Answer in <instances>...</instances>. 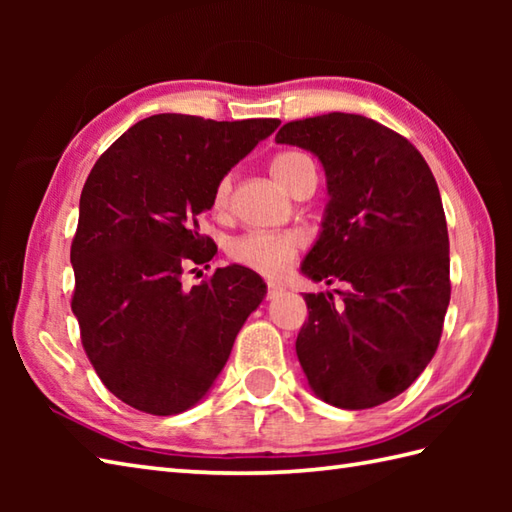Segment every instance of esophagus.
Segmentation results:
<instances>
[{
  "label": "esophagus",
  "mask_w": 512,
  "mask_h": 512,
  "mask_svg": "<svg viewBox=\"0 0 512 512\" xmlns=\"http://www.w3.org/2000/svg\"><path fill=\"white\" fill-rule=\"evenodd\" d=\"M281 292H284V288H281L279 284H268V299H275V297H279Z\"/></svg>",
  "instance_id": "1"
}]
</instances>
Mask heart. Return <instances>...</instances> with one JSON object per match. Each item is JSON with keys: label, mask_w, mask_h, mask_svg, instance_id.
<instances>
[{"label": "heart", "mask_w": 512, "mask_h": 512, "mask_svg": "<svg viewBox=\"0 0 512 512\" xmlns=\"http://www.w3.org/2000/svg\"><path fill=\"white\" fill-rule=\"evenodd\" d=\"M314 167L312 160L301 154V151H281L270 162V176L275 178L279 187L290 191V184L303 169ZM233 178L224 176L217 182L213 193L215 209H224L231 198ZM301 246V237L297 233H248L237 237L235 242L228 246V255H231L237 264L248 266L262 275H281L290 266L292 259L297 257Z\"/></svg>", "instance_id": "heart-1"}]
</instances>
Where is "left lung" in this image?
<instances>
[{
    "instance_id": "obj_1",
    "label": "left lung",
    "mask_w": 512,
    "mask_h": 512,
    "mask_svg": "<svg viewBox=\"0 0 512 512\" xmlns=\"http://www.w3.org/2000/svg\"><path fill=\"white\" fill-rule=\"evenodd\" d=\"M319 158L330 200L301 264L347 288L306 295L297 358L328 405L369 409L402 394L438 350L449 308V233L436 178L407 138L332 112L275 136Z\"/></svg>"
}]
</instances>
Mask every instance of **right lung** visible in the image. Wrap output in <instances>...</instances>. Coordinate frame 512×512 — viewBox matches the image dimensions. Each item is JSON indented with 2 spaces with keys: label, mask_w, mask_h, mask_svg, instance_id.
<instances>
[{
  "label": "right lung",
  "mask_w": 512,
  "mask_h": 512,
  "mask_svg": "<svg viewBox=\"0 0 512 512\" xmlns=\"http://www.w3.org/2000/svg\"><path fill=\"white\" fill-rule=\"evenodd\" d=\"M277 127V118L156 114L129 127L85 180L72 312L96 374L129 407L176 416L198 405L264 301L250 268H217L191 290L182 273L213 257L198 217L217 182Z\"/></svg>",
  "instance_id": "add662e5"
}]
</instances>
